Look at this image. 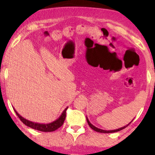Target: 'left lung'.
<instances>
[{"label":"left lung","mask_w":155,"mask_h":155,"mask_svg":"<svg viewBox=\"0 0 155 155\" xmlns=\"http://www.w3.org/2000/svg\"><path fill=\"white\" fill-rule=\"evenodd\" d=\"M133 120H132V121H133ZM87 123H88V124H89V126H90V127H91V128H92V130H94L96 131V132L102 133H111L118 132V131L122 130V129H124V128H125L126 127H127V126H128L129 124L131 123V122H132V121H131V122H130V123H129L128 124H127V125L124 126V127H120V128H119V129H117V130H102V129H100V128H97V127H95V126H94L93 124H92L91 123H90V121H89V120H88L87 117Z\"/></svg>","instance_id":"8db88e82"}]
</instances>
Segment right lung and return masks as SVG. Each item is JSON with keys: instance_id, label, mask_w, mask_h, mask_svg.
<instances>
[{"instance_id": "add662e5", "label": "right lung", "mask_w": 155, "mask_h": 155, "mask_svg": "<svg viewBox=\"0 0 155 155\" xmlns=\"http://www.w3.org/2000/svg\"><path fill=\"white\" fill-rule=\"evenodd\" d=\"M67 108L68 107L64 110L59 118L57 119L56 120L53 121L52 122H50V123H48V124H41V123H36V122H31V121L26 120V119H25L24 117L20 116V115L16 111L15 109V111L19 118L20 119V120L22 121L25 125L28 126V127H31V128L34 130H39V131H42V132H52V131L56 130L57 129H58L59 127H60L62 125H63L64 121H65V116H66Z\"/></svg>"}]
</instances>
